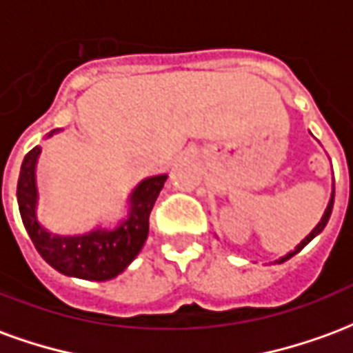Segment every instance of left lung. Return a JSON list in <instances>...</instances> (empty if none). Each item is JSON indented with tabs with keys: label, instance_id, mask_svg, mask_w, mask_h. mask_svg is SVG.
<instances>
[{
	"label": "left lung",
	"instance_id": "obj_1",
	"mask_svg": "<svg viewBox=\"0 0 353 353\" xmlns=\"http://www.w3.org/2000/svg\"><path fill=\"white\" fill-rule=\"evenodd\" d=\"M333 200H334V189H333V192H331V200H329V204H327L325 214H323V217H321V221H319L318 225L314 227V230H312V232H310V234H308V236L304 238V240H303V242H301V244L296 245V248H295V250H293V252H289L288 255H283V257H280V259L276 261V263H283V261L291 259L293 255H296V253H299V252H301V250H303L304 245L308 244V242H312V240H314V238L318 236V234H319V232H321V230L325 229L327 221H329V217H331V212H333Z\"/></svg>",
	"mask_w": 353,
	"mask_h": 353
}]
</instances>
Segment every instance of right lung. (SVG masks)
<instances>
[{
  "mask_svg": "<svg viewBox=\"0 0 353 353\" xmlns=\"http://www.w3.org/2000/svg\"><path fill=\"white\" fill-rule=\"evenodd\" d=\"M60 128L52 130V134ZM41 147H34L24 157L20 166L19 185H17V200L22 223L28 234L34 242L35 250L58 272L83 280L105 281L123 272L136 255L141 252L149 234V214L154 206V200L164 187L166 174L143 179L132 191L128 204V217L121 221L115 229H98L75 234V236H60L52 234L37 221V179L35 168Z\"/></svg>",
  "mask_w": 353,
  "mask_h": 353,
  "instance_id": "1",
  "label": "right lung"
}]
</instances>
